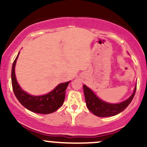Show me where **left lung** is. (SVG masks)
I'll list each match as a JSON object with an SVG mask.
<instances>
[{
	"instance_id": "left-lung-1",
	"label": "left lung",
	"mask_w": 147,
	"mask_h": 147,
	"mask_svg": "<svg viewBox=\"0 0 147 147\" xmlns=\"http://www.w3.org/2000/svg\"><path fill=\"white\" fill-rule=\"evenodd\" d=\"M136 90H137V85L134 88L133 94L125 101L119 104H110L99 99L85 84L83 85V90H84L86 105L87 108L94 115L101 117L115 116L124 110L134 98Z\"/></svg>"
}]
</instances>
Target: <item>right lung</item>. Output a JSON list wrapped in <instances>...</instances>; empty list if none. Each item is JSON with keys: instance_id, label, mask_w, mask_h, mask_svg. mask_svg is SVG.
<instances>
[{"instance_id": "right-lung-1", "label": "right lung", "mask_w": 147, "mask_h": 147, "mask_svg": "<svg viewBox=\"0 0 147 147\" xmlns=\"http://www.w3.org/2000/svg\"><path fill=\"white\" fill-rule=\"evenodd\" d=\"M19 53L12 66L11 81L13 92L20 103L31 112L38 114L53 113L63 105L65 97V90L69 82L58 84L53 91L42 96H32L21 90L15 75V66Z\"/></svg>"}]
</instances>
